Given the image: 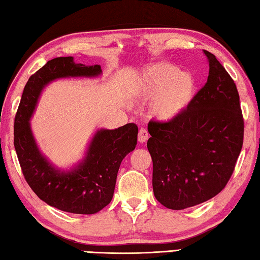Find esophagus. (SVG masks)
Masks as SVG:
<instances>
[{"instance_id":"34e87169","label":"esophagus","mask_w":260,"mask_h":260,"mask_svg":"<svg viewBox=\"0 0 260 260\" xmlns=\"http://www.w3.org/2000/svg\"><path fill=\"white\" fill-rule=\"evenodd\" d=\"M148 137H149L148 131L145 129V127H142V129L139 130V134H138V142L139 143H145L148 139Z\"/></svg>"}]
</instances>
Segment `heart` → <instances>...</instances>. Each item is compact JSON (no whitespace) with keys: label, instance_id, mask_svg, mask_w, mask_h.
Masks as SVG:
<instances>
[{"label":"heart","instance_id":"heart-1","mask_svg":"<svg viewBox=\"0 0 260 260\" xmlns=\"http://www.w3.org/2000/svg\"><path fill=\"white\" fill-rule=\"evenodd\" d=\"M197 80L170 62L149 66L136 82L139 98L154 99L152 113L157 120L171 122L187 111L197 94Z\"/></svg>","mask_w":260,"mask_h":260}]
</instances>
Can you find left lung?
Listing matches in <instances>:
<instances>
[{"label": "left lung", "instance_id": "8db88e82", "mask_svg": "<svg viewBox=\"0 0 260 260\" xmlns=\"http://www.w3.org/2000/svg\"><path fill=\"white\" fill-rule=\"evenodd\" d=\"M203 52L209 76L190 107L171 122L148 123L154 195L172 210L198 206L220 193L243 145L236 85L215 54Z\"/></svg>", "mask_w": 260, "mask_h": 260}]
</instances>
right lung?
I'll list each match as a JSON object with an SVG mask.
<instances>
[{"mask_svg":"<svg viewBox=\"0 0 260 260\" xmlns=\"http://www.w3.org/2000/svg\"><path fill=\"white\" fill-rule=\"evenodd\" d=\"M100 74L99 65L75 63L73 57L51 59L29 77L15 117L13 144L22 175L42 201L61 211L92 215L112 201L121 162L137 145L138 126L127 123L114 130H98L83 161L72 170L62 171L41 154L29 118L43 88L51 81Z\"/></svg>","mask_w":260,"mask_h":260,"instance_id":"right-lung-1","label":"right lung"}]
</instances>
